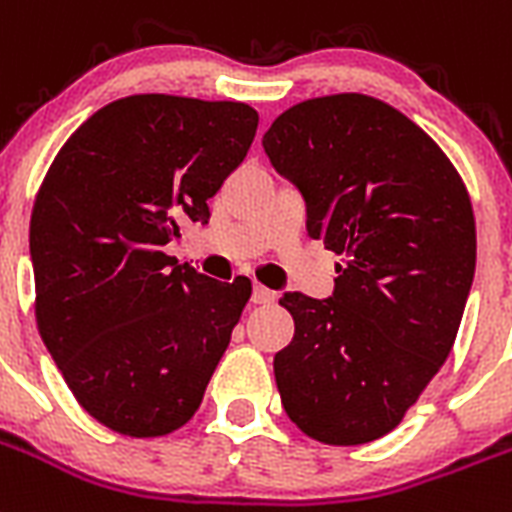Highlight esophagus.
I'll return each instance as SVG.
<instances>
[{
    "instance_id": "34e87169",
    "label": "esophagus",
    "mask_w": 512,
    "mask_h": 512,
    "mask_svg": "<svg viewBox=\"0 0 512 512\" xmlns=\"http://www.w3.org/2000/svg\"><path fill=\"white\" fill-rule=\"evenodd\" d=\"M252 301H255V304H273L275 293L270 291V288H265V286H260V283H257L255 291H252Z\"/></svg>"
}]
</instances>
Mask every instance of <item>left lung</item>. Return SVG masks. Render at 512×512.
Returning a JSON list of instances; mask_svg holds the SVG:
<instances>
[{
    "label": "left lung",
    "instance_id": "8db88e82",
    "mask_svg": "<svg viewBox=\"0 0 512 512\" xmlns=\"http://www.w3.org/2000/svg\"><path fill=\"white\" fill-rule=\"evenodd\" d=\"M306 201V231L340 255L335 293H286L293 340L275 384L301 433L361 446L391 433L441 371L459 332L477 226L443 149L361 92L311 97L262 139Z\"/></svg>",
    "mask_w": 512,
    "mask_h": 512
}]
</instances>
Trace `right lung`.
<instances>
[{"mask_svg": "<svg viewBox=\"0 0 512 512\" xmlns=\"http://www.w3.org/2000/svg\"><path fill=\"white\" fill-rule=\"evenodd\" d=\"M247 102L131 95L61 146L30 216L35 322L84 412L128 438L182 428L252 296L162 250L208 224V198L250 151Z\"/></svg>", "mask_w": 512, "mask_h": 512, "instance_id": "obj_1", "label": "right lung"}]
</instances>
